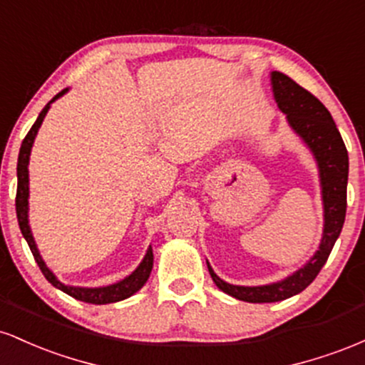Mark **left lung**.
I'll use <instances>...</instances> for the list:
<instances>
[{
	"label": "left lung",
	"instance_id": "left-lung-1",
	"mask_svg": "<svg viewBox=\"0 0 365 365\" xmlns=\"http://www.w3.org/2000/svg\"><path fill=\"white\" fill-rule=\"evenodd\" d=\"M271 89L278 110L287 115L288 127L299 135V139L307 145L316 159L324 225H322L319 249L302 267L279 282L259 284V287L226 283L207 262L209 274L221 292L252 304L279 302L305 290L328 261L334 242L341 233L346 212L349 153L331 113L319 99L314 98L311 92L305 91L284 73L271 72Z\"/></svg>",
	"mask_w": 365,
	"mask_h": 365
}]
</instances>
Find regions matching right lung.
<instances>
[{
    "mask_svg": "<svg viewBox=\"0 0 365 365\" xmlns=\"http://www.w3.org/2000/svg\"><path fill=\"white\" fill-rule=\"evenodd\" d=\"M68 89H63L61 92H58L56 96L49 101L46 106L43 108V111L39 113L37 116L36 123L32 125V128L29 130V133L25 135V139L22 142V148H20L19 153V163H16V178H19V185H16V199H15V206H16V217H19V226L20 232L25 240H27L29 247H31L32 255H34L37 266L41 267L43 271L44 278L48 279L49 283L53 284L54 288L58 290L65 292L66 295L73 297V299L82 300V302L87 304H96V305H103V304H113V302H120V300L128 299L132 297L133 293H137L144 287L145 282L149 279L150 271H153V262H154V255H153V247L149 245L148 252H145L144 259H142L139 266L135 267V271H132V274L125 276L123 279L120 282L113 283V284H106V287H73V284H65L60 279L56 278V274L46 266L43 255H41L39 249H37L34 235H32L31 225H29V161H31V150L32 145H34L36 135L39 132L41 125H43L44 116L48 115L49 108L51 104L60 99L61 96H65Z\"/></svg>",
    "mask_w": 365,
    "mask_h": 365,
    "instance_id": "add662e5",
    "label": "right lung"
}]
</instances>
